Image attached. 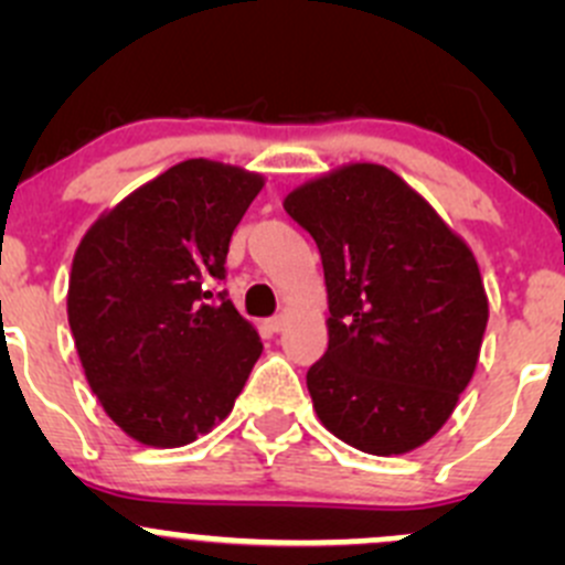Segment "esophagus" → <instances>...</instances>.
<instances>
[{
    "instance_id": "1",
    "label": "esophagus",
    "mask_w": 565,
    "mask_h": 565,
    "mask_svg": "<svg viewBox=\"0 0 565 565\" xmlns=\"http://www.w3.org/2000/svg\"><path fill=\"white\" fill-rule=\"evenodd\" d=\"M265 328L270 330V333H278V330H284V328H287V317H284V315H278V317H270V319H267V322H265Z\"/></svg>"
}]
</instances>
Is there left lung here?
<instances>
[{"label":"left lung","mask_w":565,"mask_h":565,"mask_svg":"<svg viewBox=\"0 0 565 565\" xmlns=\"http://www.w3.org/2000/svg\"><path fill=\"white\" fill-rule=\"evenodd\" d=\"M315 237L328 352L309 369L324 429L374 457L429 443L481 355L489 298L470 246L396 172L344 163L284 196Z\"/></svg>","instance_id":"left-lung-1"}]
</instances>
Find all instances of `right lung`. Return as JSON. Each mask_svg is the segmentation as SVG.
Listing matches in <instances>:
<instances>
[{"label": "right lung", "instance_id": "1", "mask_svg": "<svg viewBox=\"0 0 565 565\" xmlns=\"http://www.w3.org/2000/svg\"><path fill=\"white\" fill-rule=\"evenodd\" d=\"M265 177L191 158L98 215L78 243L67 322L89 388L136 443L180 448L241 396L262 341L213 292Z\"/></svg>", "mask_w": 565, "mask_h": 565}]
</instances>
